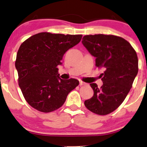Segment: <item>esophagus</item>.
Segmentation results:
<instances>
[{"label": "esophagus", "mask_w": 147, "mask_h": 147, "mask_svg": "<svg viewBox=\"0 0 147 147\" xmlns=\"http://www.w3.org/2000/svg\"><path fill=\"white\" fill-rule=\"evenodd\" d=\"M86 83L85 82H82V81H80V86H83V85H85Z\"/></svg>", "instance_id": "1"}]
</instances>
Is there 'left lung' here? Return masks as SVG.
I'll return each mask as SVG.
<instances>
[{
  "label": "left lung",
  "mask_w": 147,
  "mask_h": 147,
  "mask_svg": "<svg viewBox=\"0 0 147 147\" xmlns=\"http://www.w3.org/2000/svg\"><path fill=\"white\" fill-rule=\"evenodd\" d=\"M82 43L96 57V65L104 69L103 84L98 88L96 83L90 84L94 96L84 104L99 115L111 113L123 102L138 74L135 50L123 38L111 35H86Z\"/></svg>",
  "instance_id": "left-lung-1"
}]
</instances>
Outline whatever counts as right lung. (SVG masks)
<instances>
[{"mask_svg": "<svg viewBox=\"0 0 147 147\" xmlns=\"http://www.w3.org/2000/svg\"><path fill=\"white\" fill-rule=\"evenodd\" d=\"M82 37L43 32L31 36L20 46L15 61L19 85L26 101L35 109L43 112L58 109L79 85L76 79H61L57 67L62 64L65 52Z\"/></svg>", "mask_w": 147, "mask_h": 147, "instance_id": "1", "label": "right lung"}]
</instances>
